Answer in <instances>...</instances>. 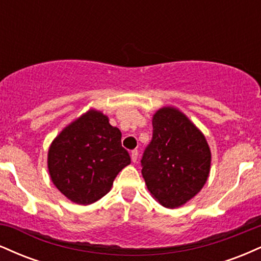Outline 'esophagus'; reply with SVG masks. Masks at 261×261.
Returning a JSON list of instances; mask_svg holds the SVG:
<instances>
[{
  "label": "esophagus",
  "instance_id": "obj_1",
  "mask_svg": "<svg viewBox=\"0 0 261 261\" xmlns=\"http://www.w3.org/2000/svg\"><path fill=\"white\" fill-rule=\"evenodd\" d=\"M137 157H139V151H137V149L131 151V160H133L134 163L137 161Z\"/></svg>",
  "mask_w": 261,
  "mask_h": 261
}]
</instances>
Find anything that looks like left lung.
Instances as JSON below:
<instances>
[{
    "instance_id": "obj_1",
    "label": "left lung",
    "mask_w": 261,
    "mask_h": 261,
    "mask_svg": "<svg viewBox=\"0 0 261 261\" xmlns=\"http://www.w3.org/2000/svg\"><path fill=\"white\" fill-rule=\"evenodd\" d=\"M152 140L141 158L152 196L168 208L184 205L205 185L211 152L205 136L184 114L162 108L154 114Z\"/></svg>"
}]
</instances>
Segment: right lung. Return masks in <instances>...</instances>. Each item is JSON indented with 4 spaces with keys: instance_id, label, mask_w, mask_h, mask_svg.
<instances>
[{
    "instance_id": "obj_1",
    "label": "right lung",
    "mask_w": 261,
    "mask_h": 261,
    "mask_svg": "<svg viewBox=\"0 0 261 261\" xmlns=\"http://www.w3.org/2000/svg\"><path fill=\"white\" fill-rule=\"evenodd\" d=\"M130 163V154L121 146L120 130L95 110L64 128L47 154L55 187L80 205H89L109 193L115 176Z\"/></svg>"
}]
</instances>
